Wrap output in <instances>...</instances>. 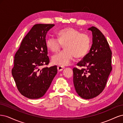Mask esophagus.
Instances as JSON below:
<instances>
[{"instance_id": "esophagus-1", "label": "esophagus", "mask_w": 123, "mask_h": 123, "mask_svg": "<svg viewBox=\"0 0 123 123\" xmlns=\"http://www.w3.org/2000/svg\"><path fill=\"white\" fill-rule=\"evenodd\" d=\"M65 68L64 66H57V70L58 71H62Z\"/></svg>"}]
</instances>
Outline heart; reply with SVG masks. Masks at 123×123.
<instances>
[{
  "label": "heart",
  "mask_w": 123,
  "mask_h": 123,
  "mask_svg": "<svg viewBox=\"0 0 123 123\" xmlns=\"http://www.w3.org/2000/svg\"><path fill=\"white\" fill-rule=\"evenodd\" d=\"M57 38L50 36L46 40V46L52 52H57L62 44L64 50L54 55L52 62L59 66L69 65L74 57L80 58L84 57L90 47V38L85 33L77 30L69 28L62 29L57 33Z\"/></svg>",
  "instance_id": "obj_1"
}]
</instances>
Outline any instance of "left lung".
<instances>
[{"label": "left lung", "mask_w": 123, "mask_h": 123, "mask_svg": "<svg viewBox=\"0 0 123 123\" xmlns=\"http://www.w3.org/2000/svg\"><path fill=\"white\" fill-rule=\"evenodd\" d=\"M88 30L92 33V46L89 52L77 64L85 68L73 69L76 92L86 99L94 98L102 93L112 70V52L105 37L95 27Z\"/></svg>", "instance_id": "obj_1"}]
</instances>
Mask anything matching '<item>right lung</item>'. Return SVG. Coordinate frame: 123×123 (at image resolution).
I'll list each match as a JSON object with an SVG mask.
<instances>
[{"mask_svg":"<svg viewBox=\"0 0 123 123\" xmlns=\"http://www.w3.org/2000/svg\"><path fill=\"white\" fill-rule=\"evenodd\" d=\"M54 24H36L22 40L14 56L12 74L20 93L30 99L42 98L57 73V66L50 68L46 36Z\"/></svg>","mask_w":123,"mask_h":123,"instance_id":"right-lung-1","label":"right lung"}]
</instances>
